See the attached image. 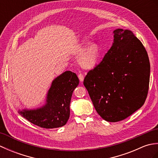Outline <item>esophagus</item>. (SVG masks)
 I'll return each instance as SVG.
<instances>
[{
	"mask_svg": "<svg viewBox=\"0 0 158 158\" xmlns=\"http://www.w3.org/2000/svg\"><path fill=\"white\" fill-rule=\"evenodd\" d=\"M78 77H79V81H81V82H82L83 81V79H84V76H83V74H81V73H79V74Z\"/></svg>",
	"mask_w": 158,
	"mask_h": 158,
	"instance_id": "34e87169",
	"label": "esophagus"
}]
</instances>
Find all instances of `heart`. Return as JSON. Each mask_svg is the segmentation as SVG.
<instances>
[{"label":"heart","instance_id":"b5f03b06","mask_svg":"<svg viewBox=\"0 0 158 158\" xmlns=\"http://www.w3.org/2000/svg\"><path fill=\"white\" fill-rule=\"evenodd\" d=\"M91 44L92 43L89 41H83L78 47L77 52L79 53H82L89 46L91 45ZM99 55L100 50L98 47L96 45H92L81 55V58L79 59V62L83 68L88 69H92L98 62Z\"/></svg>","mask_w":158,"mask_h":158}]
</instances>
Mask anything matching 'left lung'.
Returning a JSON list of instances; mask_svg holds the SVG:
<instances>
[{"instance_id":"left-lung-1","label":"left lung","mask_w":158,"mask_h":158,"mask_svg":"<svg viewBox=\"0 0 158 158\" xmlns=\"http://www.w3.org/2000/svg\"><path fill=\"white\" fill-rule=\"evenodd\" d=\"M113 34L111 48L83 81L97 113L109 122L125 119L144 105L150 77L148 54L140 40L129 30Z\"/></svg>"}]
</instances>
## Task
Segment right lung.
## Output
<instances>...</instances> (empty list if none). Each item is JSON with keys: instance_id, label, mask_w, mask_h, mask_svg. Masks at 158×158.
Listing matches in <instances>:
<instances>
[{"instance_id": "1", "label": "right lung", "mask_w": 158, "mask_h": 158, "mask_svg": "<svg viewBox=\"0 0 158 158\" xmlns=\"http://www.w3.org/2000/svg\"><path fill=\"white\" fill-rule=\"evenodd\" d=\"M79 83L75 73L65 71L52 81L44 106L36 109H23L18 113L28 122L43 128L64 126L70 116L73 92Z\"/></svg>"}]
</instances>
